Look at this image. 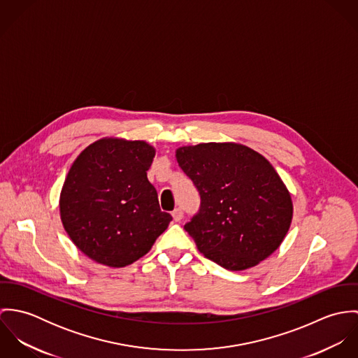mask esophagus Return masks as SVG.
<instances>
[{
  "label": "esophagus",
  "mask_w": 358,
  "mask_h": 358,
  "mask_svg": "<svg viewBox=\"0 0 358 358\" xmlns=\"http://www.w3.org/2000/svg\"><path fill=\"white\" fill-rule=\"evenodd\" d=\"M172 217L175 222H180L182 217H183V210L180 208H176L172 210Z\"/></svg>",
  "instance_id": "obj_1"
}]
</instances>
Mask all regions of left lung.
<instances>
[{
  "instance_id": "8db88e82",
  "label": "left lung",
  "mask_w": 358,
  "mask_h": 358,
  "mask_svg": "<svg viewBox=\"0 0 358 358\" xmlns=\"http://www.w3.org/2000/svg\"><path fill=\"white\" fill-rule=\"evenodd\" d=\"M176 159L201 199L185 230L205 257L238 271L280 247L292 200L263 155L237 143H201L178 149Z\"/></svg>"
}]
</instances>
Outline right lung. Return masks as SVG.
Masks as SVG:
<instances>
[{
	"instance_id": "right-lung-1",
	"label": "right lung",
	"mask_w": 358,
	"mask_h": 358,
	"mask_svg": "<svg viewBox=\"0 0 358 358\" xmlns=\"http://www.w3.org/2000/svg\"><path fill=\"white\" fill-rule=\"evenodd\" d=\"M155 150L143 141L104 138L73 162L60 193V217L76 247L108 267L146 255L172 216L148 179Z\"/></svg>"
}]
</instances>
